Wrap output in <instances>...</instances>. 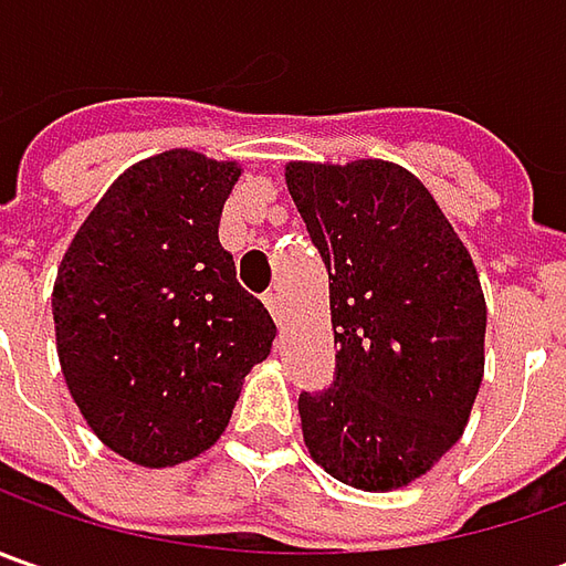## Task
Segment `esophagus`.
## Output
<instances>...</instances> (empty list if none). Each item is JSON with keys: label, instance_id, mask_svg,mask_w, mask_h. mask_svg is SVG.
Masks as SVG:
<instances>
[{"label": "esophagus", "instance_id": "esophagus-1", "mask_svg": "<svg viewBox=\"0 0 566 566\" xmlns=\"http://www.w3.org/2000/svg\"><path fill=\"white\" fill-rule=\"evenodd\" d=\"M264 305L271 308L273 321H283V298H280V293H276V290L264 293Z\"/></svg>", "mask_w": 566, "mask_h": 566}]
</instances>
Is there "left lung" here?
I'll return each instance as SVG.
<instances>
[{
    "instance_id": "1",
    "label": "left lung",
    "mask_w": 566,
    "mask_h": 566,
    "mask_svg": "<svg viewBox=\"0 0 566 566\" xmlns=\"http://www.w3.org/2000/svg\"><path fill=\"white\" fill-rule=\"evenodd\" d=\"M331 276L337 375L298 397L302 438L343 485L394 491L463 438L485 375V295L431 191L397 164H286Z\"/></svg>"
}]
</instances>
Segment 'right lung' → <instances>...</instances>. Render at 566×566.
<instances>
[{
  "label": "right lung",
  "instance_id": "obj_1",
  "mask_svg": "<svg viewBox=\"0 0 566 566\" xmlns=\"http://www.w3.org/2000/svg\"><path fill=\"white\" fill-rule=\"evenodd\" d=\"M235 160L176 147L128 166L65 251L55 353L84 422L147 469L227 431L242 380L271 356L273 317L235 280L220 213Z\"/></svg>",
  "mask_w": 566,
  "mask_h": 566
}]
</instances>
